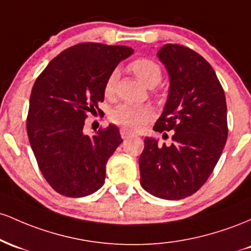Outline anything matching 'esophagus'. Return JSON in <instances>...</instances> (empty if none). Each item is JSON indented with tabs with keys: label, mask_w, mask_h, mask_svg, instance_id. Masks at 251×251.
<instances>
[{
	"label": "esophagus",
	"mask_w": 251,
	"mask_h": 251,
	"mask_svg": "<svg viewBox=\"0 0 251 251\" xmlns=\"http://www.w3.org/2000/svg\"><path fill=\"white\" fill-rule=\"evenodd\" d=\"M135 133H133L131 130H129V129L126 128H122L121 129V136L123 137V139H126V137H130V136H134Z\"/></svg>",
	"instance_id": "34e87169"
}]
</instances>
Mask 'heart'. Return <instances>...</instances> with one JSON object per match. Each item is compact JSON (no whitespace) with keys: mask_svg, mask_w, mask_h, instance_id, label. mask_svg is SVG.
Returning a JSON list of instances; mask_svg holds the SVG:
<instances>
[{"mask_svg":"<svg viewBox=\"0 0 251 251\" xmlns=\"http://www.w3.org/2000/svg\"><path fill=\"white\" fill-rule=\"evenodd\" d=\"M130 71L148 88H153L160 83L162 78V70L156 61L148 58H140L129 65ZM118 77L117 71L110 73L104 85V95L111 98L115 92V85ZM153 117V110L147 105H131L122 104L114 109L110 115L111 121L129 130H137Z\"/></svg>","mask_w":251,"mask_h":251,"instance_id":"b5f03b06","label":"heart"}]
</instances>
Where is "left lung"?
I'll return each instance as SVG.
<instances>
[{"mask_svg":"<svg viewBox=\"0 0 251 251\" xmlns=\"http://www.w3.org/2000/svg\"><path fill=\"white\" fill-rule=\"evenodd\" d=\"M170 90L154 130H174L171 145L146 137L139 159L141 185L161 199L178 201L206 182L227 139L224 90L212 66L194 50L167 44L157 52Z\"/></svg>","mask_w":251,"mask_h":251,"instance_id":"obj_1","label":"left lung"}]
</instances>
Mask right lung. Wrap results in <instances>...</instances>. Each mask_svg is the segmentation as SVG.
I'll return each instance as SVG.
<instances>
[{"label":"right lung","instance_id":"add662e5","mask_svg":"<svg viewBox=\"0 0 251 251\" xmlns=\"http://www.w3.org/2000/svg\"><path fill=\"white\" fill-rule=\"evenodd\" d=\"M134 50L84 42L65 50L35 80L27 133L39 168L53 190L79 198L103 186L109 157L122 143L116 126L84 134L89 112H102L104 85Z\"/></svg>","mask_w":251,"mask_h":251}]
</instances>
